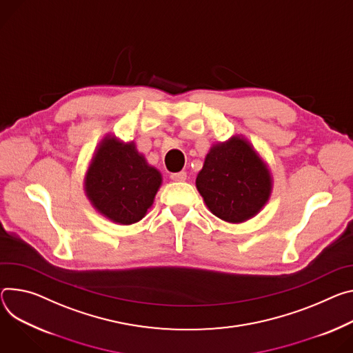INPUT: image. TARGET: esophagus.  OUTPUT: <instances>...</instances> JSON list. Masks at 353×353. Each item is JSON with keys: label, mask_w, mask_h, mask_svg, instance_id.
<instances>
[{"label": "esophagus", "mask_w": 353, "mask_h": 353, "mask_svg": "<svg viewBox=\"0 0 353 353\" xmlns=\"http://www.w3.org/2000/svg\"><path fill=\"white\" fill-rule=\"evenodd\" d=\"M170 179L173 181H184L187 179V173L185 172H177V173H172Z\"/></svg>", "instance_id": "obj_1"}]
</instances>
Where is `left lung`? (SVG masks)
Instances as JSON below:
<instances>
[{
	"label": "left lung",
	"mask_w": 353,
	"mask_h": 353,
	"mask_svg": "<svg viewBox=\"0 0 353 353\" xmlns=\"http://www.w3.org/2000/svg\"><path fill=\"white\" fill-rule=\"evenodd\" d=\"M196 185L210 211L238 223L258 214L272 193L266 163L243 137L215 143L205 156Z\"/></svg>",
	"instance_id": "obj_1"
}]
</instances>
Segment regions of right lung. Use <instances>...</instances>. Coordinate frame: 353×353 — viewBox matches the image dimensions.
Instances as JSON below:
<instances>
[{
	"instance_id": "right-lung-1",
	"label": "right lung",
	"mask_w": 353,
	"mask_h": 353,
	"mask_svg": "<svg viewBox=\"0 0 353 353\" xmlns=\"http://www.w3.org/2000/svg\"><path fill=\"white\" fill-rule=\"evenodd\" d=\"M162 174L149 166L135 143L107 137L94 153L84 188L92 207L112 222L131 225L153 204Z\"/></svg>"
}]
</instances>
